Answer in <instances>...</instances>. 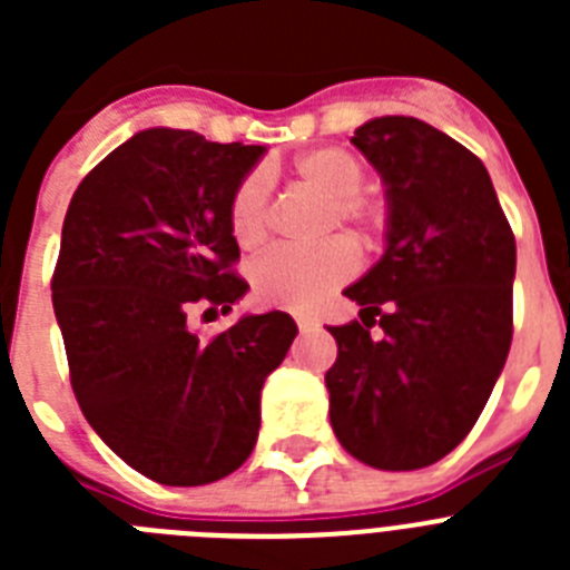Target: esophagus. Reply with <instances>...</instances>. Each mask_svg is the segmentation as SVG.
<instances>
[{
	"mask_svg": "<svg viewBox=\"0 0 570 570\" xmlns=\"http://www.w3.org/2000/svg\"><path fill=\"white\" fill-rule=\"evenodd\" d=\"M296 325H299V331H311L316 325V320H311V316H296Z\"/></svg>",
	"mask_w": 570,
	"mask_h": 570,
	"instance_id": "34e87169",
	"label": "esophagus"
}]
</instances>
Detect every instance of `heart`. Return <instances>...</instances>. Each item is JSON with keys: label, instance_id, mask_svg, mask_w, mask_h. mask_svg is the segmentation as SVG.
<instances>
[{"label": "heart", "instance_id": "1", "mask_svg": "<svg viewBox=\"0 0 570 570\" xmlns=\"http://www.w3.org/2000/svg\"><path fill=\"white\" fill-rule=\"evenodd\" d=\"M299 188L328 203L325 228H351L360 239H371L382 228V208L362 196L365 168L345 148H314L291 163ZM230 234L245 250L259 248L268 236V183L254 174L242 179L230 196ZM356 271V250L345 239L322 242L311 250H271L250 268L256 299L274 308L311 311Z\"/></svg>", "mask_w": 570, "mask_h": 570}]
</instances>
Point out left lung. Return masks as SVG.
Here are the masks:
<instances>
[{
    "mask_svg": "<svg viewBox=\"0 0 570 570\" xmlns=\"http://www.w3.org/2000/svg\"><path fill=\"white\" fill-rule=\"evenodd\" d=\"M351 142L385 185V254L345 288L362 325L328 328L331 425L365 465L416 471L465 440L505 367L517 242L485 165L442 130L376 116Z\"/></svg>",
    "mask_w": 570,
    "mask_h": 570,
    "instance_id": "1",
    "label": "left lung"
}]
</instances>
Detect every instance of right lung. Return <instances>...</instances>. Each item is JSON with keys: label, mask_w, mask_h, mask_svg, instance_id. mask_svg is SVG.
Listing matches in <instances>:
<instances>
[{"label": "right lung", "mask_w": 570, "mask_h": 570, "mask_svg": "<svg viewBox=\"0 0 570 570\" xmlns=\"http://www.w3.org/2000/svg\"><path fill=\"white\" fill-rule=\"evenodd\" d=\"M268 148L148 128L110 150L68 205L53 314L90 428L163 485H208L248 460L262 385L296 322L245 314L203 342L194 305L228 314L248 291L230 196Z\"/></svg>", "instance_id": "right-lung-1"}]
</instances>
